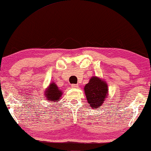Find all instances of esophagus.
I'll return each instance as SVG.
<instances>
[{
  "label": "esophagus",
  "mask_w": 151,
  "mask_h": 151,
  "mask_svg": "<svg viewBox=\"0 0 151 151\" xmlns=\"http://www.w3.org/2000/svg\"><path fill=\"white\" fill-rule=\"evenodd\" d=\"M71 87L73 88H78V84H71Z\"/></svg>",
  "instance_id": "obj_1"
}]
</instances>
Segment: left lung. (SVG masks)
Segmentation results:
<instances>
[{
    "label": "left lung",
    "mask_w": 151,
    "mask_h": 151,
    "mask_svg": "<svg viewBox=\"0 0 151 151\" xmlns=\"http://www.w3.org/2000/svg\"><path fill=\"white\" fill-rule=\"evenodd\" d=\"M88 103L92 108H100L108 96V86L103 79L92 76L84 88Z\"/></svg>",
    "instance_id": "obj_1"
}]
</instances>
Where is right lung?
Wrapping results in <instances>:
<instances>
[{
	"label": "right lung",
	"mask_w": 151,
	"mask_h": 151,
	"mask_svg": "<svg viewBox=\"0 0 151 151\" xmlns=\"http://www.w3.org/2000/svg\"><path fill=\"white\" fill-rule=\"evenodd\" d=\"M45 97L49 102H58L63 95V91L59 89L55 82H51L45 90Z\"/></svg>",
	"instance_id": "add662e5"
}]
</instances>
